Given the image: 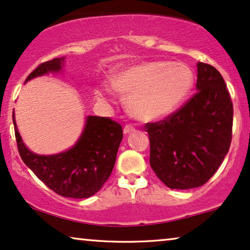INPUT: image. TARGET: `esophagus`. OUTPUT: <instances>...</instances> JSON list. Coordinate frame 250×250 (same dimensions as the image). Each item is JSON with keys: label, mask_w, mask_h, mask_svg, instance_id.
<instances>
[{"label": "esophagus", "mask_w": 250, "mask_h": 250, "mask_svg": "<svg viewBox=\"0 0 250 250\" xmlns=\"http://www.w3.org/2000/svg\"><path fill=\"white\" fill-rule=\"evenodd\" d=\"M135 131H136V129H135V127H132L131 125H127L125 128H123V134H125V135L132 134V132H135Z\"/></svg>", "instance_id": "34e87169"}]
</instances>
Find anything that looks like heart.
I'll use <instances>...</instances> for the list:
<instances>
[{"mask_svg": "<svg viewBox=\"0 0 250 250\" xmlns=\"http://www.w3.org/2000/svg\"><path fill=\"white\" fill-rule=\"evenodd\" d=\"M106 84L127 97L129 113L142 121H154L176 111L193 85V74L179 62H147L113 72ZM103 97L102 91H97Z\"/></svg>", "mask_w": 250, "mask_h": 250, "instance_id": "heart-1", "label": "heart"}]
</instances>
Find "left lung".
I'll list each match as a JSON object with an SVG mask.
<instances>
[{
  "mask_svg": "<svg viewBox=\"0 0 250 250\" xmlns=\"http://www.w3.org/2000/svg\"><path fill=\"white\" fill-rule=\"evenodd\" d=\"M197 66V94L168 118L145 125L149 165L170 188L207 183L231 145L233 105L224 79L214 66Z\"/></svg>",
  "mask_w": 250,
  "mask_h": 250,
  "instance_id": "1",
  "label": "left lung"
}]
</instances>
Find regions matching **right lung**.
<instances>
[{"label": "right lung", "instance_id": "add662e5", "mask_svg": "<svg viewBox=\"0 0 250 250\" xmlns=\"http://www.w3.org/2000/svg\"><path fill=\"white\" fill-rule=\"evenodd\" d=\"M65 57L42 62L29 80L62 69ZM19 154L40 181L65 198L84 199L97 193L111 176L122 141L121 125L104 116H88L78 142L58 154L40 155L26 147L12 115Z\"/></svg>", "mask_w": 250, "mask_h": 250}]
</instances>
